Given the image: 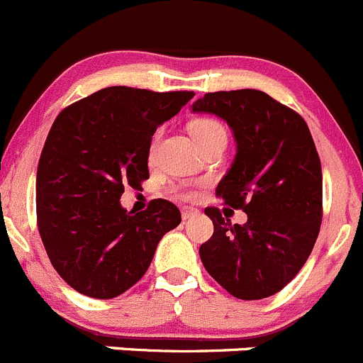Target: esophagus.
<instances>
[{"label":"esophagus","instance_id":"esophagus-1","mask_svg":"<svg viewBox=\"0 0 363 363\" xmlns=\"http://www.w3.org/2000/svg\"><path fill=\"white\" fill-rule=\"evenodd\" d=\"M181 213H182V220H189L193 218V216L199 215V211L195 208H182Z\"/></svg>","mask_w":363,"mask_h":363}]
</instances>
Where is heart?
<instances>
[{
  "label": "heart",
  "instance_id": "b5f03b06",
  "mask_svg": "<svg viewBox=\"0 0 363 363\" xmlns=\"http://www.w3.org/2000/svg\"><path fill=\"white\" fill-rule=\"evenodd\" d=\"M189 130H191L193 140L197 141V145L208 143V141L218 140V138H222V140H225V138H228V134H225V128L222 127V123H218L216 120H211V118L195 120L191 125H189ZM157 138L159 135H155L154 141H152V145H150V152H148L150 159H154L155 150H157ZM181 195L182 197H191V193L189 191H182Z\"/></svg>",
  "mask_w": 363,
  "mask_h": 363
}]
</instances>
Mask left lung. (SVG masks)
<instances>
[{
  "instance_id": "8db88e82",
  "label": "left lung",
  "mask_w": 363,
  "mask_h": 363,
  "mask_svg": "<svg viewBox=\"0 0 363 363\" xmlns=\"http://www.w3.org/2000/svg\"><path fill=\"white\" fill-rule=\"evenodd\" d=\"M193 113L228 121L236 140L216 197L247 213L243 225L206 208L215 231L199 254L209 276L243 301L265 299L297 276L323 222V168L306 121L258 89L216 91Z\"/></svg>"
}]
</instances>
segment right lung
<instances>
[{
  "instance_id": "1",
  "label": "right lung",
  "mask_w": 363,
  "mask_h": 363,
  "mask_svg": "<svg viewBox=\"0 0 363 363\" xmlns=\"http://www.w3.org/2000/svg\"><path fill=\"white\" fill-rule=\"evenodd\" d=\"M193 96L113 86L53 121L37 166V228L53 269L77 292L94 299L127 292L159 240L181 223L172 202L155 199L130 215L120 197L148 179L152 135Z\"/></svg>"
}]
</instances>
